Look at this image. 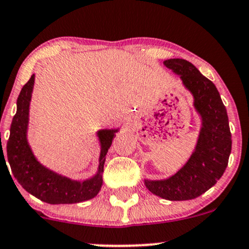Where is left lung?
<instances>
[{"label":"left lung","instance_id":"left-lung-1","mask_svg":"<svg viewBox=\"0 0 249 249\" xmlns=\"http://www.w3.org/2000/svg\"><path fill=\"white\" fill-rule=\"evenodd\" d=\"M164 65L180 76L192 92L202 124L196 147L184 166L166 179H145L144 184L150 193L170 201L192 200L212 188L227 169L231 153L229 119L215 85L192 62L169 59Z\"/></svg>","mask_w":249,"mask_h":249}]
</instances>
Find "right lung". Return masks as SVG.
Listing matches in <instances>:
<instances>
[{
  "mask_svg": "<svg viewBox=\"0 0 249 249\" xmlns=\"http://www.w3.org/2000/svg\"><path fill=\"white\" fill-rule=\"evenodd\" d=\"M34 83L35 74H32L20 91L17 100V113L12 120L11 135L7 142V157L13 176L27 193L52 205L77 203L92 199L99 194L102 187V172L106 161V154L118 129H105L97 132L101 144V153L99 170L94 177L79 182L53 172L52 170L39 164L27 142L29 109ZM1 154H3L2 148Z\"/></svg>",
  "mask_w": 249,
  "mask_h": 249,
  "instance_id": "right-lung-1",
  "label": "right lung"
}]
</instances>
